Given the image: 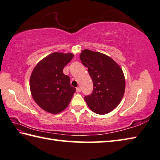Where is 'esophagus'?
Segmentation results:
<instances>
[{
	"label": "esophagus",
	"instance_id": "esophagus-1",
	"mask_svg": "<svg viewBox=\"0 0 160 160\" xmlns=\"http://www.w3.org/2000/svg\"><path fill=\"white\" fill-rule=\"evenodd\" d=\"M80 91H81V89H80V87H77V88H76V92L79 93V92H80Z\"/></svg>",
	"mask_w": 160,
	"mask_h": 160
}]
</instances>
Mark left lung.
I'll return each mask as SVG.
<instances>
[{"label":"left lung","mask_w":160,"mask_h":160,"mask_svg":"<svg viewBox=\"0 0 160 160\" xmlns=\"http://www.w3.org/2000/svg\"><path fill=\"white\" fill-rule=\"evenodd\" d=\"M80 60L88 68L92 78V93L84 97L88 107L98 114H106L117 107L125 92L123 72L110 57L99 52L84 50Z\"/></svg>","instance_id":"left-lung-1"}]
</instances>
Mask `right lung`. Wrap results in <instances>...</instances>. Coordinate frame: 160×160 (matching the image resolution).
<instances>
[{
    "label": "right lung",
    "instance_id": "add662e5",
    "mask_svg": "<svg viewBox=\"0 0 160 160\" xmlns=\"http://www.w3.org/2000/svg\"><path fill=\"white\" fill-rule=\"evenodd\" d=\"M72 53L53 52L41 60L31 74L30 88L34 101L46 112L58 114L68 107L76 88L63 73Z\"/></svg>",
    "mask_w": 160,
    "mask_h": 160
}]
</instances>
